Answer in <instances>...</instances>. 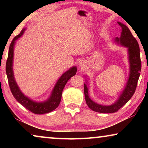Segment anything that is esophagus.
Returning <instances> with one entry per match:
<instances>
[{
  "label": "esophagus",
  "mask_w": 148,
  "mask_h": 148,
  "mask_svg": "<svg viewBox=\"0 0 148 148\" xmlns=\"http://www.w3.org/2000/svg\"><path fill=\"white\" fill-rule=\"evenodd\" d=\"M80 66H81L82 67H84V64L83 63H81V64H80Z\"/></svg>",
  "instance_id": "esophagus-1"
}]
</instances>
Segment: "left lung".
I'll list each match as a JSON object with an SVG mask.
<instances>
[{
	"instance_id": "1",
	"label": "left lung",
	"mask_w": 148,
	"mask_h": 148,
	"mask_svg": "<svg viewBox=\"0 0 148 148\" xmlns=\"http://www.w3.org/2000/svg\"><path fill=\"white\" fill-rule=\"evenodd\" d=\"M121 27L122 32L120 38L117 37L116 41L123 46L128 47L130 62V75L127 86L123 91L117 101L111 106H102L95 103L89 97L88 89L84 84V94L86 101L90 109L100 113H114L131 99L134 95L138 81L141 71V60H140V47L136 38L132 36L129 29L126 25L117 22Z\"/></svg>"
}]
</instances>
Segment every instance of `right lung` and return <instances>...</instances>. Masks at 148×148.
Returning a JSON list of instances; mask_svg holds the SVG:
<instances>
[{"label":"right lung","mask_w":148,"mask_h":148,"mask_svg":"<svg viewBox=\"0 0 148 148\" xmlns=\"http://www.w3.org/2000/svg\"><path fill=\"white\" fill-rule=\"evenodd\" d=\"M24 31L25 30L21 31L18 35L14 37L9 47L8 59H7L6 64V72L7 77H8L10 89L14 97V98L16 99V101L19 102L21 105H23L30 112L35 114L49 113V112L53 111V110L57 108V107L59 105L61 100L62 90H63L67 82L71 78V77L74 76L76 74L77 69L76 67H72V68L62 75V76L60 77L56 86H55L51 96L50 97V98L47 101L38 103V102H35L29 99L22 93L19 90V87H17L14 77L13 70H12L15 42L23 34Z\"/></svg>","instance_id":"right-lung-1"}]
</instances>
